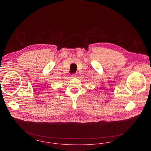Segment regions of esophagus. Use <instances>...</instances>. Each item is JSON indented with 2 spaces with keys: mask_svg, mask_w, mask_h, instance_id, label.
<instances>
[{
  "mask_svg": "<svg viewBox=\"0 0 151 151\" xmlns=\"http://www.w3.org/2000/svg\"><path fill=\"white\" fill-rule=\"evenodd\" d=\"M76 77V74H71V78H75Z\"/></svg>",
  "mask_w": 151,
  "mask_h": 151,
  "instance_id": "obj_1",
  "label": "esophagus"
}]
</instances>
